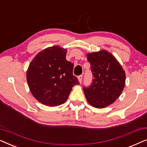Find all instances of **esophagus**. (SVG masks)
<instances>
[{"label": "esophagus", "mask_w": 147, "mask_h": 147, "mask_svg": "<svg viewBox=\"0 0 147 147\" xmlns=\"http://www.w3.org/2000/svg\"><path fill=\"white\" fill-rule=\"evenodd\" d=\"M82 79H83V76H82V75H80V76H78V80H79V82H80V84L82 83Z\"/></svg>", "instance_id": "obj_1"}]
</instances>
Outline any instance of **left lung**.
Segmentation results:
<instances>
[{
    "label": "left lung",
    "mask_w": 147,
    "mask_h": 147,
    "mask_svg": "<svg viewBox=\"0 0 147 147\" xmlns=\"http://www.w3.org/2000/svg\"><path fill=\"white\" fill-rule=\"evenodd\" d=\"M93 76L91 85L84 87L90 105L103 108L115 102L125 85V72L115 57L106 50L88 53Z\"/></svg>",
    "instance_id": "1"
}]
</instances>
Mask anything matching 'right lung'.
<instances>
[{
	"instance_id": "add662e5",
	"label": "right lung",
	"mask_w": 147,
	"mask_h": 147,
	"mask_svg": "<svg viewBox=\"0 0 147 147\" xmlns=\"http://www.w3.org/2000/svg\"><path fill=\"white\" fill-rule=\"evenodd\" d=\"M67 50L53 46L39 52L30 63L27 80L32 94L41 104L57 106L67 100L74 86V63L66 60Z\"/></svg>"
}]
</instances>
